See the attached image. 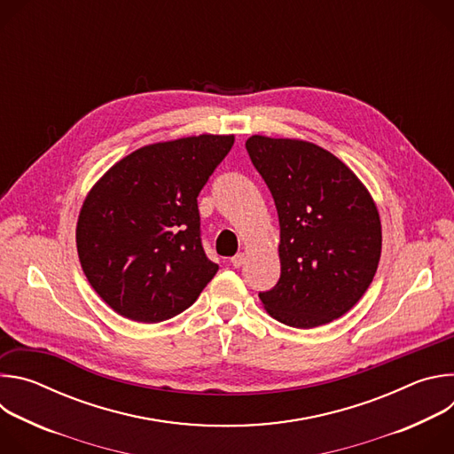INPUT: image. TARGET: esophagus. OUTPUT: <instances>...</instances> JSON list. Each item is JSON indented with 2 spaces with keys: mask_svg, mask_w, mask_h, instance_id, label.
Returning a JSON list of instances; mask_svg holds the SVG:
<instances>
[{
  "mask_svg": "<svg viewBox=\"0 0 454 454\" xmlns=\"http://www.w3.org/2000/svg\"><path fill=\"white\" fill-rule=\"evenodd\" d=\"M244 262H246V254H244V253H237V254L231 258V266H233V268H240Z\"/></svg>",
  "mask_w": 454,
  "mask_h": 454,
  "instance_id": "1",
  "label": "esophagus"
}]
</instances>
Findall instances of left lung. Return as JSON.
I'll return each mask as SVG.
<instances>
[{
  "instance_id": "left-lung-1",
  "label": "left lung",
  "mask_w": 454,
  "mask_h": 454,
  "mask_svg": "<svg viewBox=\"0 0 454 454\" xmlns=\"http://www.w3.org/2000/svg\"><path fill=\"white\" fill-rule=\"evenodd\" d=\"M246 149L280 223V278L258 296L289 327L325 325L373 280L382 246L377 207L361 179L316 144L254 135Z\"/></svg>"
}]
</instances>
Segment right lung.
Listing matches in <instances>:
<instances>
[{"mask_svg":"<svg viewBox=\"0 0 454 454\" xmlns=\"http://www.w3.org/2000/svg\"><path fill=\"white\" fill-rule=\"evenodd\" d=\"M233 142L200 135L140 147L88 192L75 233L79 261L114 312L140 323L170 319L215 277L198 196Z\"/></svg>","mask_w":454,"mask_h":454,"instance_id":"add662e5","label":"right lung"}]
</instances>
